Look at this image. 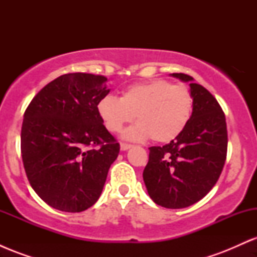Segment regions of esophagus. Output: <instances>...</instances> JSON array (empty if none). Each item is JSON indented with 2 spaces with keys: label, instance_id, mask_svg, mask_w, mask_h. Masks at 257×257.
<instances>
[{
  "label": "esophagus",
  "instance_id": "34e87169",
  "mask_svg": "<svg viewBox=\"0 0 257 257\" xmlns=\"http://www.w3.org/2000/svg\"><path fill=\"white\" fill-rule=\"evenodd\" d=\"M132 147V145H129V144H120V151H126V150H129Z\"/></svg>",
  "mask_w": 257,
  "mask_h": 257
}]
</instances>
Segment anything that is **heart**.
I'll use <instances>...</instances> for the list:
<instances>
[{
  "mask_svg": "<svg viewBox=\"0 0 257 257\" xmlns=\"http://www.w3.org/2000/svg\"><path fill=\"white\" fill-rule=\"evenodd\" d=\"M193 111L190 89L155 79L126 88L120 99L107 95L98 102V113L112 133H118L137 116V123L123 138L143 141L151 137L156 143H170L185 131Z\"/></svg>",
  "mask_w": 257,
  "mask_h": 257,
  "instance_id": "1",
  "label": "heart"
}]
</instances>
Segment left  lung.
<instances>
[{
	"instance_id": "left-lung-1",
	"label": "left lung",
	"mask_w": 257,
	"mask_h": 257,
	"mask_svg": "<svg viewBox=\"0 0 257 257\" xmlns=\"http://www.w3.org/2000/svg\"><path fill=\"white\" fill-rule=\"evenodd\" d=\"M170 76L190 85L192 116L175 140L150 147L143 178L156 204L181 209L202 199L219 180L227 155V126L219 102L203 85L185 73Z\"/></svg>"
}]
</instances>
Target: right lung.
Returning <instances> with one entry per match:
<instances>
[{"label": "right lung", "mask_w": 257, "mask_h": 257, "mask_svg": "<svg viewBox=\"0 0 257 257\" xmlns=\"http://www.w3.org/2000/svg\"><path fill=\"white\" fill-rule=\"evenodd\" d=\"M106 81L66 73L38 91L24 113L26 175L40 198L58 210L79 213L95 204L119 153L98 113V102L110 93Z\"/></svg>", "instance_id": "1"}]
</instances>
